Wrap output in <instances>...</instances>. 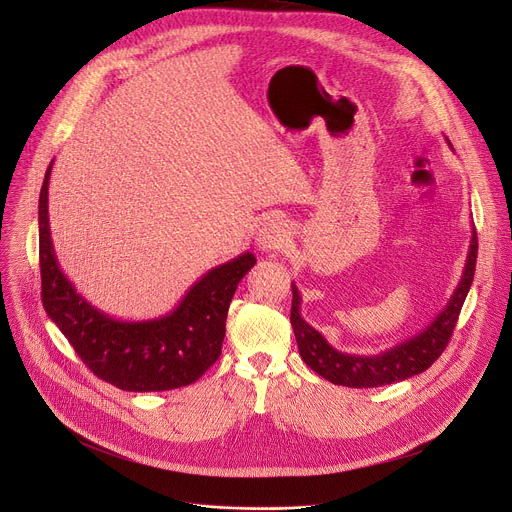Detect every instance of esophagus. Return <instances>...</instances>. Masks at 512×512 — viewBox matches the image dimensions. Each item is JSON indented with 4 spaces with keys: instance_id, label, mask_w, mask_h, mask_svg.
<instances>
[{
    "instance_id": "1",
    "label": "esophagus",
    "mask_w": 512,
    "mask_h": 512,
    "mask_svg": "<svg viewBox=\"0 0 512 512\" xmlns=\"http://www.w3.org/2000/svg\"><path fill=\"white\" fill-rule=\"evenodd\" d=\"M257 247L259 251L263 253H271V251H279L287 245L289 241V235H287V227L281 223V221H273V218H269V221H265L257 233Z\"/></svg>"
}]
</instances>
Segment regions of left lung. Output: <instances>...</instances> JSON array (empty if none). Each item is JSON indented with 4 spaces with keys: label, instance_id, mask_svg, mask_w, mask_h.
Masks as SVG:
<instances>
[{
    "label": "left lung",
    "instance_id": "8db88e82",
    "mask_svg": "<svg viewBox=\"0 0 512 512\" xmlns=\"http://www.w3.org/2000/svg\"><path fill=\"white\" fill-rule=\"evenodd\" d=\"M476 255H478V239H476V231L472 229V239H470L466 265L462 271V279L454 289V294L446 304V308L433 318V322L425 330H421L413 338L371 356L348 354L330 346L328 340L302 318L300 291L296 283H291V294H294V300H291L289 320H291V326H294L300 356L314 373H318L326 381L342 387H356V389L383 387V385L399 383L423 373L437 358H440V354L450 342L460 310L474 281Z\"/></svg>",
    "mask_w": 512,
    "mask_h": 512
}]
</instances>
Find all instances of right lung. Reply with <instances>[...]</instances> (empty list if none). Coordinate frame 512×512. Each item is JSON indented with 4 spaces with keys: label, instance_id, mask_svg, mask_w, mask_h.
<instances>
[{
    "label": "right lung",
    "instance_id": "obj_1",
    "mask_svg": "<svg viewBox=\"0 0 512 512\" xmlns=\"http://www.w3.org/2000/svg\"><path fill=\"white\" fill-rule=\"evenodd\" d=\"M50 172L52 162L38 202L42 302L50 320L91 373L117 389L152 393L198 381L221 356L231 300L255 255L247 251L212 267L166 316L117 320L87 302L58 265L48 221Z\"/></svg>",
    "mask_w": 512,
    "mask_h": 512
}]
</instances>
